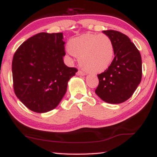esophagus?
Returning <instances> with one entry per match:
<instances>
[{"mask_svg": "<svg viewBox=\"0 0 157 157\" xmlns=\"http://www.w3.org/2000/svg\"><path fill=\"white\" fill-rule=\"evenodd\" d=\"M77 75H78V76H85L86 74L84 72L81 71H78V72H77Z\"/></svg>", "mask_w": 157, "mask_h": 157, "instance_id": "1", "label": "esophagus"}]
</instances>
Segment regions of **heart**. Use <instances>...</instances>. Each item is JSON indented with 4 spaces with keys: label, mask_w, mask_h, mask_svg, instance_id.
<instances>
[{
    "label": "heart",
    "mask_w": 157,
    "mask_h": 157,
    "mask_svg": "<svg viewBox=\"0 0 157 157\" xmlns=\"http://www.w3.org/2000/svg\"><path fill=\"white\" fill-rule=\"evenodd\" d=\"M68 48L78 58L81 67L90 73L106 71L114 58L112 40L104 34H83L71 40Z\"/></svg>",
    "instance_id": "heart-1"
}]
</instances>
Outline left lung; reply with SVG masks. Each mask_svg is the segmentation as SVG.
I'll return each mask as SVG.
<instances>
[{
	"mask_svg": "<svg viewBox=\"0 0 157 157\" xmlns=\"http://www.w3.org/2000/svg\"><path fill=\"white\" fill-rule=\"evenodd\" d=\"M103 33L112 40L115 57L110 66L98 75L99 83L95 93L105 102L121 104L133 95L141 82V54L125 34L113 30Z\"/></svg>",
	"mask_w": 157,
	"mask_h": 157,
	"instance_id": "8db88e82",
	"label": "left lung"
}]
</instances>
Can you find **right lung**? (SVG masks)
I'll return each mask as SVG.
<instances>
[{"mask_svg":"<svg viewBox=\"0 0 157 157\" xmlns=\"http://www.w3.org/2000/svg\"><path fill=\"white\" fill-rule=\"evenodd\" d=\"M63 33H39L19 46L12 61L15 94L30 110L46 113L55 109L78 70L65 65Z\"/></svg>","mask_w":157,"mask_h":157,"instance_id":"right-lung-1","label":"right lung"}]
</instances>
